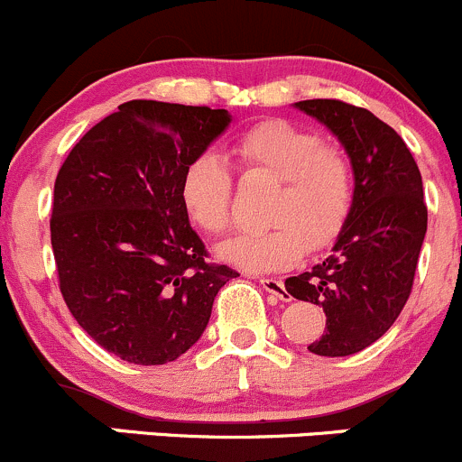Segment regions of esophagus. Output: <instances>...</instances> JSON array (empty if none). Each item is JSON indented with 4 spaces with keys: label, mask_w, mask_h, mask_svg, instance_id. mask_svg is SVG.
<instances>
[{
    "label": "esophagus",
    "mask_w": 462,
    "mask_h": 462,
    "mask_svg": "<svg viewBox=\"0 0 462 462\" xmlns=\"http://www.w3.org/2000/svg\"><path fill=\"white\" fill-rule=\"evenodd\" d=\"M259 283H261V286H263L265 292H270V295H274V297H277V300H283V301L291 300V295H288V291H286V286H283L282 279L261 277Z\"/></svg>",
    "instance_id": "1"
}]
</instances>
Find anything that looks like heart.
<instances>
[{"label":"heart","mask_w":462,"mask_h":462,"mask_svg":"<svg viewBox=\"0 0 462 462\" xmlns=\"http://www.w3.org/2000/svg\"><path fill=\"white\" fill-rule=\"evenodd\" d=\"M245 176L277 179L265 212L270 230L245 232L218 245V257L248 273H274L295 265L304 253L335 241L356 201L353 161L337 144H324L313 129L288 120H263L230 144ZM180 205L205 235H221L232 221L235 183L226 162L199 153L185 165Z\"/></svg>","instance_id":"heart-1"}]
</instances>
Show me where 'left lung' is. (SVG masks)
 <instances>
[{"instance_id": "obj_1", "label": "left lung", "mask_w": 462, "mask_h": 462, "mask_svg": "<svg viewBox=\"0 0 462 462\" xmlns=\"http://www.w3.org/2000/svg\"><path fill=\"white\" fill-rule=\"evenodd\" d=\"M297 106L344 144L356 170V201L333 253L310 273L288 277L286 291L326 313L310 353L353 356L393 326L411 295L427 232L422 176L402 138L369 109L333 97Z\"/></svg>"}]
</instances>
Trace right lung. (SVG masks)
<instances>
[{
    "instance_id": "obj_1",
    "label": "right lung",
    "mask_w": 462,
    "mask_h": 462,
    "mask_svg": "<svg viewBox=\"0 0 462 462\" xmlns=\"http://www.w3.org/2000/svg\"><path fill=\"white\" fill-rule=\"evenodd\" d=\"M230 123L226 109L129 100L91 127L55 179L51 245L60 292L105 351L167 365L199 342L221 286L179 185Z\"/></svg>"
}]
</instances>
